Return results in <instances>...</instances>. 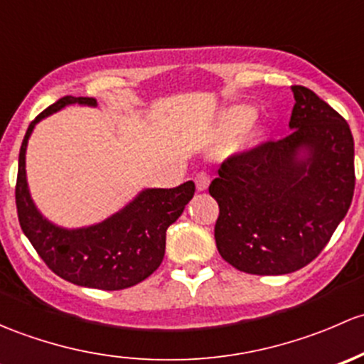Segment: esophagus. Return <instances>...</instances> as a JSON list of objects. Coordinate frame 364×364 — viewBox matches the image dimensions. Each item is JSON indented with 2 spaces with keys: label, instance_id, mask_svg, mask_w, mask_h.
<instances>
[{
  "label": "esophagus",
  "instance_id": "1",
  "mask_svg": "<svg viewBox=\"0 0 364 364\" xmlns=\"http://www.w3.org/2000/svg\"><path fill=\"white\" fill-rule=\"evenodd\" d=\"M194 182H196L198 191H207L210 186V177L207 173H198L196 177H194Z\"/></svg>",
  "mask_w": 364,
  "mask_h": 364
}]
</instances>
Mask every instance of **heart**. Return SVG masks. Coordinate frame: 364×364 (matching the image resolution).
Returning a JSON list of instances; mask_svg holds the SVG:
<instances>
[{
    "label": "heart",
    "instance_id": "1",
    "mask_svg": "<svg viewBox=\"0 0 364 364\" xmlns=\"http://www.w3.org/2000/svg\"><path fill=\"white\" fill-rule=\"evenodd\" d=\"M254 117H256V108L250 105H235V107L228 108L223 114L219 122V133L223 138H237L242 134L249 125L252 124ZM264 134L263 126H251L249 128L250 140H257Z\"/></svg>",
    "mask_w": 364,
    "mask_h": 364
}]
</instances>
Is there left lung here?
Segmentation results:
<instances>
[{"mask_svg": "<svg viewBox=\"0 0 364 364\" xmlns=\"http://www.w3.org/2000/svg\"><path fill=\"white\" fill-rule=\"evenodd\" d=\"M291 134L223 163L217 250L252 275H286L319 256L354 196V138L346 119L303 85L291 87Z\"/></svg>", "mask_w": 364, "mask_h": 364, "instance_id": "8db88e82", "label": "left lung"}]
</instances>
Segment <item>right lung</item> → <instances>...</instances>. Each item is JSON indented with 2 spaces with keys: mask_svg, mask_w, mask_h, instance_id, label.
Segmentation results:
<instances>
[{
  "mask_svg": "<svg viewBox=\"0 0 364 364\" xmlns=\"http://www.w3.org/2000/svg\"><path fill=\"white\" fill-rule=\"evenodd\" d=\"M71 105L95 108L98 101L65 96L42 112L26 131L15 187L18 223L45 264L61 279L92 289H126L159 268L166 230L182 215L196 187L193 181L171 189L147 187L121 210L91 226L63 228L48 220L29 193L26 151L36 124Z\"/></svg>",
  "mask_w": 364,
  "mask_h": 364,
  "instance_id": "add662e5",
  "label": "right lung"
}]
</instances>
